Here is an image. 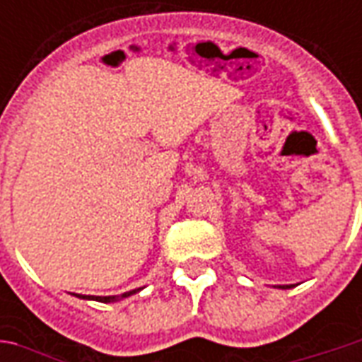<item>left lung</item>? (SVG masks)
Masks as SVG:
<instances>
[{"instance_id":"8db88e82","label":"left lung","mask_w":362,"mask_h":362,"mask_svg":"<svg viewBox=\"0 0 362 362\" xmlns=\"http://www.w3.org/2000/svg\"><path fill=\"white\" fill-rule=\"evenodd\" d=\"M279 288H288V285H279Z\"/></svg>"}]
</instances>
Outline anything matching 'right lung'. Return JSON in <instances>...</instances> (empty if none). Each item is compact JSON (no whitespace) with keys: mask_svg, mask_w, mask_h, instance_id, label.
Listing matches in <instances>:
<instances>
[{"mask_svg":"<svg viewBox=\"0 0 362 362\" xmlns=\"http://www.w3.org/2000/svg\"><path fill=\"white\" fill-rule=\"evenodd\" d=\"M141 287L134 288V291H127L124 295H114V296H87V295H77L79 298H89V300H98V303H116V300H122V298H126V296H132L135 293H139Z\"/></svg>","mask_w":362,"mask_h":362,"instance_id":"add662e5","label":"right lung"}]
</instances>
